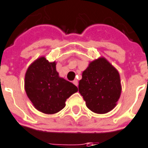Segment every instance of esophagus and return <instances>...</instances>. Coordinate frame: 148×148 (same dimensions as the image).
I'll return each mask as SVG.
<instances>
[{
  "instance_id": "1",
  "label": "esophagus",
  "mask_w": 148,
  "mask_h": 148,
  "mask_svg": "<svg viewBox=\"0 0 148 148\" xmlns=\"http://www.w3.org/2000/svg\"><path fill=\"white\" fill-rule=\"evenodd\" d=\"M73 83H74L76 86H78V80H77V79H74V80L73 81Z\"/></svg>"
}]
</instances>
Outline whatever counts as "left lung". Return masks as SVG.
I'll list each match as a JSON object with an SVG mask.
<instances>
[{
    "label": "left lung",
    "instance_id": "left-lung-1",
    "mask_svg": "<svg viewBox=\"0 0 148 148\" xmlns=\"http://www.w3.org/2000/svg\"><path fill=\"white\" fill-rule=\"evenodd\" d=\"M121 90L119 74L104 58L90 62L79 83V92L86 107L97 114L107 113L115 107Z\"/></svg>",
    "mask_w": 148,
    "mask_h": 148
}]
</instances>
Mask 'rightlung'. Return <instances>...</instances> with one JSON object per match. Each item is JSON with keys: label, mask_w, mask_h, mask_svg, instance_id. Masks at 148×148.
Segmentation results:
<instances>
[{"label": "right lung", "mask_w": 148, "mask_h": 148, "mask_svg": "<svg viewBox=\"0 0 148 148\" xmlns=\"http://www.w3.org/2000/svg\"><path fill=\"white\" fill-rule=\"evenodd\" d=\"M25 90L34 107L45 114H54L64 108L65 101L78 91L73 83L58 76L56 63L44 57L36 60L28 68Z\"/></svg>", "instance_id": "add662e5"}]
</instances>
